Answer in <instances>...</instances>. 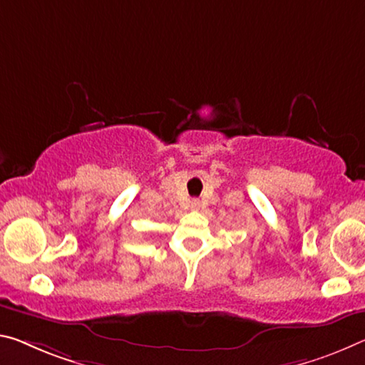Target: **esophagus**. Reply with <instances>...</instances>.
<instances>
[{"label":"esophagus","instance_id":"obj_1","mask_svg":"<svg viewBox=\"0 0 365 365\" xmlns=\"http://www.w3.org/2000/svg\"><path fill=\"white\" fill-rule=\"evenodd\" d=\"M190 206H192V210H200V200H192Z\"/></svg>","mask_w":365,"mask_h":365}]
</instances>
